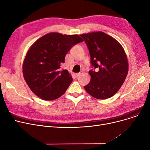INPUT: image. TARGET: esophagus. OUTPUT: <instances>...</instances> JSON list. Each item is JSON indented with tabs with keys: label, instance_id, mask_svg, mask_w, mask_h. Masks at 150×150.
I'll return each instance as SVG.
<instances>
[{
	"label": "esophagus",
	"instance_id": "obj_1",
	"mask_svg": "<svg viewBox=\"0 0 150 150\" xmlns=\"http://www.w3.org/2000/svg\"><path fill=\"white\" fill-rule=\"evenodd\" d=\"M80 73H76V74H75V76H76V77H78V76H79L80 75Z\"/></svg>",
	"mask_w": 150,
	"mask_h": 150
}]
</instances>
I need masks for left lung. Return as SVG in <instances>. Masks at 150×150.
Listing matches in <instances>:
<instances>
[{
    "instance_id": "left-lung-1",
    "label": "left lung",
    "mask_w": 150,
    "mask_h": 150,
    "mask_svg": "<svg viewBox=\"0 0 150 150\" xmlns=\"http://www.w3.org/2000/svg\"><path fill=\"white\" fill-rule=\"evenodd\" d=\"M80 36L87 44L92 66L89 83L84 86L89 94L97 99L112 97L123 84L128 73V61L120 43L102 31Z\"/></svg>"
}]
</instances>
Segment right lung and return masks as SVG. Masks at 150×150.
I'll return each instance as SVG.
<instances>
[{
	"instance_id": "add662e5",
	"label": "right lung",
	"mask_w": 150,
	"mask_h": 150,
	"mask_svg": "<svg viewBox=\"0 0 150 150\" xmlns=\"http://www.w3.org/2000/svg\"><path fill=\"white\" fill-rule=\"evenodd\" d=\"M83 41L78 35L47 33L28 50L22 64L23 76L28 87L42 100H56L64 94L72 82L67 70H61L67 53Z\"/></svg>"
}]
</instances>
